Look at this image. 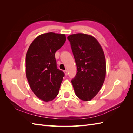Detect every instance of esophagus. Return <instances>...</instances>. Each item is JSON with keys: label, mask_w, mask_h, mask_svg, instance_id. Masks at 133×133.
I'll return each mask as SVG.
<instances>
[{"label": "esophagus", "mask_w": 133, "mask_h": 133, "mask_svg": "<svg viewBox=\"0 0 133 133\" xmlns=\"http://www.w3.org/2000/svg\"><path fill=\"white\" fill-rule=\"evenodd\" d=\"M63 72H64V73L65 75H67V72H68V71H67V70H64Z\"/></svg>", "instance_id": "1"}]
</instances>
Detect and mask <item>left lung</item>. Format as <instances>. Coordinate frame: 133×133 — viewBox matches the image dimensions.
<instances>
[{"label": "left lung", "mask_w": 133, "mask_h": 133, "mask_svg": "<svg viewBox=\"0 0 133 133\" xmlns=\"http://www.w3.org/2000/svg\"><path fill=\"white\" fill-rule=\"evenodd\" d=\"M67 39L77 67V74L71 81L75 93L81 100L91 101L105 79L106 64L103 49L91 35L78 33Z\"/></svg>", "instance_id": "8db88e82"}]
</instances>
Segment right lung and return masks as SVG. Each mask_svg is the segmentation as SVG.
Wrapping results in <instances>:
<instances>
[{
	"label": "right lung",
	"instance_id": "right-lung-1",
	"mask_svg": "<svg viewBox=\"0 0 133 133\" xmlns=\"http://www.w3.org/2000/svg\"><path fill=\"white\" fill-rule=\"evenodd\" d=\"M66 40L64 34H43L33 41L27 50V81L35 95L44 102L53 100L59 93L64 74L57 69L55 54Z\"/></svg>",
	"mask_w": 133,
	"mask_h": 133
}]
</instances>
